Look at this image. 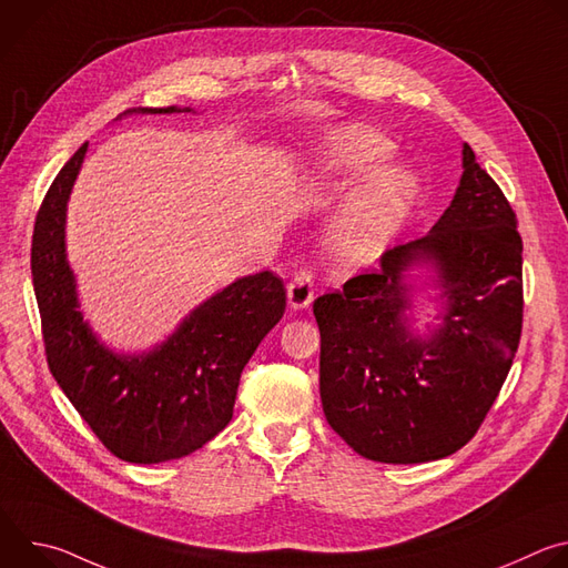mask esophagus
Here are the masks:
<instances>
[{
    "label": "esophagus",
    "instance_id": "1",
    "mask_svg": "<svg viewBox=\"0 0 568 568\" xmlns=\"http://www.w3.org/2000/svg\"><path fill=\"white\" fill-rule=\"evenodd\" d=\"M314 301V283L312 276L301 272L287 285V303L294 310H307Z\"/></svg>",
    "mask_w": 568,
    "mask_h": 568
}]
</instances>
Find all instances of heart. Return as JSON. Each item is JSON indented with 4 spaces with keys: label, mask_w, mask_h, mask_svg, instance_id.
I'll list each match as a JSON object with an SVG mask.
<instances>
[{
    "label": "heart",
    "mask_w": 568,
    "mask_h": 568,
    "mask_svg": "<svg viewBox=\"0 0 568 568\" xmlns=\"http://www.w3.org/2000/svg\"><path fill=\"white\" fill-rule=\"evenodd\" d=\"M393 148L384 134L359 123L337 125L318 141L307 175L312 193L333 197L361 178L326 233L331 254L344 265L375 261L418 206V178L404 166L384 164Z\"/></svg>",
    "instance_id": "b5f03b06"
}]
</instances>
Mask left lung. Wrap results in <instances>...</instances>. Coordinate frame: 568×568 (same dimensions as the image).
<instances>
[{"label":"left lung","instance_id":"8db88e82","mask_svg":"<svg viewBox=\"0 0 568 568\" xmlns=\"http://www.w3.org/2000/svg\"><path fill=\"white\" fill-rule=\"evenodd\" d=\"M435 316L417 326V301ZM521 235L497 182L463 143L456 193L382 270L318 296V390L328 425L364 458L412 465L480 427L521 335Z\"/></svg>","mask_w":568,"mask_h":568}]
</instances>
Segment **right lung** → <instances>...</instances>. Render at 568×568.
<instances>
[{
	"mask_svg": "<svg viewBox=\"0 0 568 568\" xmlns=\"http://www.w3.org/2000/svg\"><path fill=\"white\" fill-rule=\"evenodd\" d=\"M191 108H134L178 114ZM90 145H80L53 180L33 231L31 274L49 368L92 432L119 458L166 463L193 454L231 416L242 368L285 312L272 272L240 276L195 305L173 333L145 351H116L83 314L67 258V204Z\"/></svg>",
	"mask_w": 568,
	"mask_h": 568,
	"instance_id": "obj_1",
	"label": "right lung"
}]
</instances>
